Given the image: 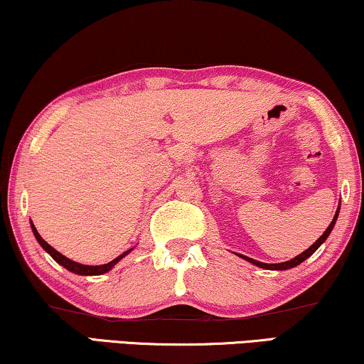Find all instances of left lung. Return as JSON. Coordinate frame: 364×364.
<instances>
[{
    "label": "left lung",
    "instance_id": "1",
    "mask_svg": "<svg viewBox=\"0 0 364 364\" xmlns=\"http://www.w3.org/2000/svg\"><path fill=\"white\" fill-rule=\"evenodd\" d=\"M338 214H340V203H338V208H337V210H335V215H333V219H332V222H330V225L327 227V229H325V232L323 234L317 238L316 242L312 243L311 247L307 248L306 252H302L301 255H297V257H294V258H291V259H287V262H283V263H262V262H258V259H253V258H248V257H245V255H240V253H235L237 257H240V258H243V259H247L248 263H252V264H255V267H258V268H263V269H276V271H284V269H289V268H294V267H297V264H301L302 262H306V259L311 257V255L317 250L318 247L322 245V243L327 240V237L330 235V232L333 230V227H335V224H337V219H338Z\"/></svg>",
    "mask_w": 364,
    "mask_h": 364
}]
</instances>
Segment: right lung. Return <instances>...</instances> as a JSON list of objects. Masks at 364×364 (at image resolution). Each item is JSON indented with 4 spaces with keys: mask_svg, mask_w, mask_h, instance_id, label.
Segmentation results:
<instances>
[{
    "mask_svg": "<svg viewBox=\"0 0 364 364\" xmlns=\"http://www.w3.org/2000/svg\"><path fill=\"white\" fill-rule=\"evenodd\" d=\"M31 229H32V234H34V237H36V240L39 242V245L43 248V250H46L48 255H50V257H52L53 259H55V262H57L58 264H62L63 268H67L68 271H72V273L80 274V276H97V274H105V273H107V271H111L114 267H116V264H117L119 262H121V259H122L124 257H126V255H129L130 252L134 250V248H129L127 252H124L122 255H119L117 258H114L112 262L106 263V264H96V267H93V264H81V263L73 262V259L67 258V257H65V255H62L60 252H57L55 248L48 245V243L41 237L39 232H37L36 225L32 224V220H31Z\"/></svg>",
    "mask_w": 364,
    "mask_h": 364,
    "instance_id": "add662e5",
    "label": "right lung"
}]
</instances>
